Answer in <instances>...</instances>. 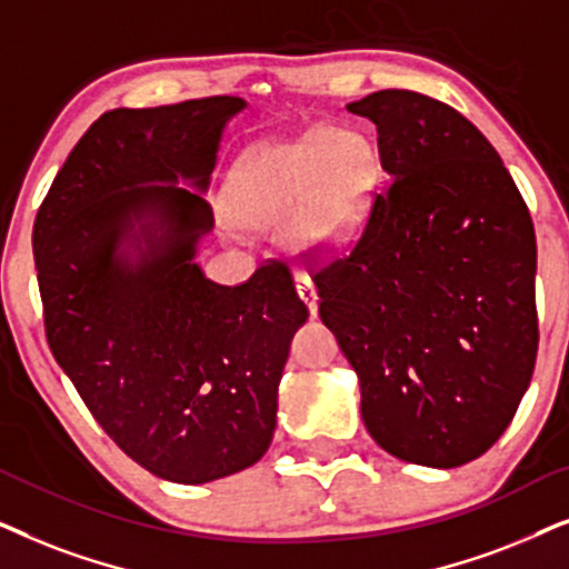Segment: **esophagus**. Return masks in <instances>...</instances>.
Wrapping results in <instances>:
<instances>
[{"mask_svg": "<svg viewBox=\"0 0 569 569\" xmlns=\"http://www.w3.org/2000/svg\"><path fill=\"white\" fill-rule=\"evenodd\" d=\"M297 291H299L301 301H305V305H307L309 315L317 317V289H315L312 278H309V276H297Z\"/></svg>", "mask_w": 569, "mask_h": 569, "instance_id": "1", "label": "esophagus"}]
</instances>
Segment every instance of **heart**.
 <instances>
[{
  "label": "heart",
  "instance_id": "b5f03b06",
  "mask_svg": "<svg viewBox=\"0 0 569 569\" xmlns=\"http://www.w3.org/2000/svg\"><path fill=\"white\" fill-rule=\"evenodd\" d=\"M377 181V150L348 127L272 140L241 158L226 206L241 226L280 221L291 247L336 244L361 221Z\"/></svg>",
  "mask_w": 569,
  "mask_h": 569
}]
</instances>
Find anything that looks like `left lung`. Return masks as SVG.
Returning a JSON list of instances; mask_svg holds the SVG:
<instances>
[{"label": "left lung", "mask_w": 569, "mask_h": 569, "mask_svg": "<svg viewBox=\"0 0 569 569\" xmlns=\"http://www.w3.org/2000/svg\"><path fill=\"white\" fill-rule=\"evenodd\" d=\"M348 111L375 121L390 181L353 247L315 270L320 317L359 375L375 442L406 463L463 466L502 437L531 385V213L452 106L390 88Z\"/></svg>", "instance_id": "8db88e82"}]
</instances>
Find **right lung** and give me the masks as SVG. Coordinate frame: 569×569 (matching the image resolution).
Here are the masks:
<instances>
[{
  "instance_id": "right-lung-1",
  "label": "right lung",
  "mask_w": 569,
  "mask_h": 569,
  "mask_svg": "<svg viewBox=\"0 0 569 569\" xmlns=\"http://www.w3.org/2000/svg\"><path fill=\"white\" fill-rule=\"evenodd\" d=\"M241 109V98L210 96L106 111L33 223L51 353L106 435L177 483L264 456L291 336L309 317L286 262H262L239 286L194 262L213 210L177 181L208 187L226 119ZM124 238L147 244L134 263L118 252Z\"/></svg>"
}]
</instances>
